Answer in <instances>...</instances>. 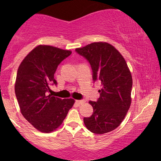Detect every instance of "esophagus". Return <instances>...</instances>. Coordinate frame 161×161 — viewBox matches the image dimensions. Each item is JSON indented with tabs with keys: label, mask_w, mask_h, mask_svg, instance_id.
<instances>
[{
	"label": "esophagus",
	"mask_w": 161,
	"mask_h": 161,
	"mask_svg": "<svg viewBox=\"0 0 161 161\" xmlns=\"http://www.w3.org/2000/svg\"><path fill=\"white\" fill-rule=\"evenodd\" d=\"M75 102H76L77 104H78V105H82V104H84V103H85L84 100H76Z\"/></svg>",
	"instance_id": "1"
}]
</instances>
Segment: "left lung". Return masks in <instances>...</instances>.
<instances>
[{
    "label": "left lung",
    "instance_id": "1",
    "mask_svg": "<svg viewBox=\"0 0 161 161\" xmlns=\"http://www.w3.org/2000/svg\"><path fill=\"white\" fill-rule=\"evenodd\" d=\"M75 51L89 61L94 81L99 80L102 86L97 101H89L94 111L90 117L83 119L85 126L96 134L114 130L131 105L133 79L126 61L113 45L104 42L76 48Z\"/></svg>",
    "mask_w": 161,
    "mask_h": 161
}]
</instances>
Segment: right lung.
Here are the masks:
<instances>
[{"label":"right lung","instance_id":"obj_1","mask_svg":"<svg viewBox=\"0 0 161 161\" xmlns=\"http://www.w3.org/2000/svg\"><path fill=\"white\" fill-rule=\"evenodd\" d=\"M72 53L50 45L34 47L19 64L14 91L24 118L37 130H56L73 106L75 100L47 95L50 84H57L54 74L58 65Z\"/></svg>","mask_w":161,"mask_h":161}]
</instances>
